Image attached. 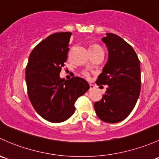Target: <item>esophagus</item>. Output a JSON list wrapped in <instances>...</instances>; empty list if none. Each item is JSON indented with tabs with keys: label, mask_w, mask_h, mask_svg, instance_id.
Returning a JSON list of instances; mask_svg holds the SVG:
<instances>
[{
	"label": "esophagus",
	"mask_w": 159,
	"mask_h": 159,
	"mask_svg": "<svg viewBox=\"0 0 159 159\" xmlns=\"http://www.w3.org/2000/svg\"><path fill=\"white\" fill-rule=\"evenodd\" d=\"M95 88V86L92 84H90V90H92Z\"/></svg>",
	"instance_id": "1"
}]
</instances>
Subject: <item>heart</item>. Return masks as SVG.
Masks as SVG:
<instances>
[{
	"instance_id": "b5f03b06",
	"label": "heart",
	"mask_w": 159,
	"mask_h": 159,
	"mask_svg": "<svg viewBox=\"0 0 159 159\" xmlns=\"http://www.w3.org/2000/svg\"><path fill=\"white\" fill-rule=\"evenodd\" d=\"M91 50H103V49H102L101 46H99V45L93 44L92 46H91ZM83 75H84V76L85 77V78H89L90 73L88 72V71H84V72H83Z\"/></svg>"
}]
</instances>
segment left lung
<instances>
[{"label": "left lung", "mask_w": 159, "mask_h": 159, "mask_svg": "<svg viewBox=\"0 0 159 159\" xmlns=\"http://www.w3.org/2000/svg\"><path fill=\"white\" fill-rule=\"evenodd\" d=\"M102 41L108 49V61L96 84L107 88L94 109L101 120L116 123L130 114L139 96L140 61L133 47L117 35L107 33Z\"/></svg>", "instance_id": "left-lung-1"}]
</instances>
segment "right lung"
<instances>
[{"label":"right lung","mask_w":159,"mask_h":159,"mask_svg":"<svg viewBox=\"0 0 159 159\" xmlns=\"http://www.w3.org/2000/svg\"><path fill=\"white\" fill-rule=\"evenodd\" d=\"M71 33L50 35L33 49L26 68L28 97L35 110L47 121L61 123L75 111V103L90 88L84 78H60L69 51Z\"/></svg>","instance_id":"right-lung-1"}]
</instances>
